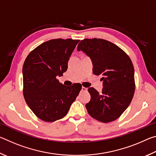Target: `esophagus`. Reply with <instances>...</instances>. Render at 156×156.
Listing matches in <instances>:
<instances>
[{"label":"esophagus","instance_id":"obj_1","mask_svg":"<svg viewBox=\"0 0 156 156\" xmlns=\"http://www.w3.org/2000/svg\"><path fill=\"white\" fill-rule=\"evenodd\" d=\"M87 89L86 87H82V91H87Z\"/></svg>","mask_w":156,"mask_h":156}]
</instances>
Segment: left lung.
Wrapping results in <instances>:
<instances>
[{"label": "left lung", "mask_w": 156, "mask_h": 156, "mask_svg": "<svg viewBox=\"0 0 156 156\" xmlns=\"http://www.w3.org/2000/svg\"><path fill=\"white\" fill-rule=\"evenodd\" d=\"M77 49L91 58L94 74L102 76L101 93L88 89L91 100L85 107L89 114L102 122L116 120L127 109L135 91L130 58L117 45L100 38L84 39Z\"/></svg>", "instance_id": "obj_1"}]
</instances>
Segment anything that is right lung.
<instances>
[{"instance_id": "add662e5", "label": "right lung", "mask_w": 156, "mask_h": 156, "mask_svg": "<svg viewBox=\"0 0 156 156\" xmlns=\"http://www.w3.org/2000/svg\"><path fill=\"white\" fill-rule=\"evenodd\" d=\"M79 40L53 39L34 49L23 67V94L29 107L45 122L67 115L81 90L80 83L67 87L57 80L67 70L68 61Z\"/></svg>"}]
</instances>
